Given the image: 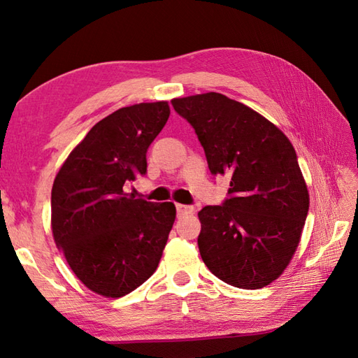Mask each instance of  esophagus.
I'll list each match as a JSON object with an SVG mask.
<instances>
[{
	"label": "esophagus",
	"mask_w": 358,
	"mask_h": 358,
	"mask_svg": "<svg viewBox=\"0 0 358 358\" xmlns=\"http://www.w3.org/2000/svg\"><path fill=\"white\" fill-rule=\"evenodd\" d=\"M195 209L192 206H186V204H177V214L178 215H189L194 214Z\"/></svg>",
	"instance_id": "1"
}]
</instances>
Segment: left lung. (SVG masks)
I'll return each instance as SVG.
<instances>
[{
    "label": "left lung",
    "instance_id": "8db88e82",
    "mask_svg": "<svg viewBox=\"0 0 358 358\" xmlns=\"http://www.w3.org/2000/svg\"><path fill=\"white\" fill-rule=\"evenodd\" d=\"M199 135L212 175L231 196L199 212V249L224 283L260 289L285 272L299 246L309 192L287 136L254 109L217 92L173 98Z\"/></svg>",
    "mask_w": 358,
    "mask_h": 358
}]
</instances>
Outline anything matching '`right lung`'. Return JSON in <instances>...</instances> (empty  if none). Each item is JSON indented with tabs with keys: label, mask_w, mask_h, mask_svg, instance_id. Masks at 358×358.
Segmentation results:
<instances>
[{
	"label": "right lung",
	"mask_w": 358,
	"mask_h": 358,
	"mask_svg": "<svg viewBox=\"0 0 358 358\" xmlns=\"http://www.w3.org/2000/svg\"><path fill=\"white\" fill-rule=\"evenodd\" d=\"M169 113L167 101L110 113L73 148L53 181V240L81 283L106 299L132 292L157 271L173 226V203L126 192L146 173L148 148Z\"/></svg>",
	"instance_id": "obj_1"
}]
</instances>
